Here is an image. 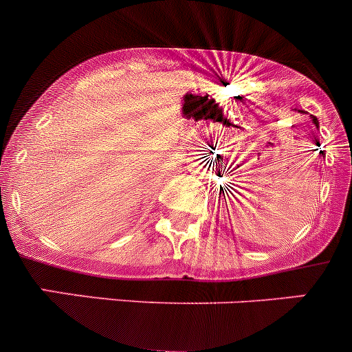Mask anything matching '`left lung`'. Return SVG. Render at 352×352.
<instances>
[{
	"label": "left lung",
	"mask_w": 352,
	"mask_h": 352,
	"mask_svg": "<svg viewBox=\"0 0 352 352\" xmlns=\"http://www.w3.org/2000/svg\"><path fill=\"white\" fill-rule=\"evenodd\" d=\"M298 113H304V111H298ZM311 120H313L314 126L320 128V123H318V118H316V116H313V114H311ZM321 154H323V151H321ZM228 213H229V210H228Z\"/></svg>",
	"instance_id": "left-lung-1"
}]
</instances>
